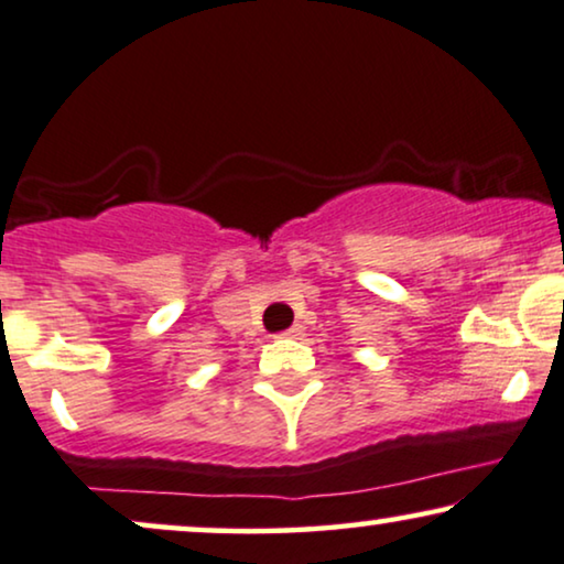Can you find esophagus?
<instances>
[{
	"label": "esophagus",
	"mask_w": 564,
	"mask_h": 564,
	"mask_svg": "<svg viewBox=\"0 0 564 564\" xmlns=\"http://www.w3.org/2000/svg\"><path fill=\"white\" fill-rule=\"evenodd\" d=\"M302 333H304V327L294 325V327H289L286 333H281V337H302Z\"/></svg>",
	"instance_id": "34e87169"
}]
</instances>
